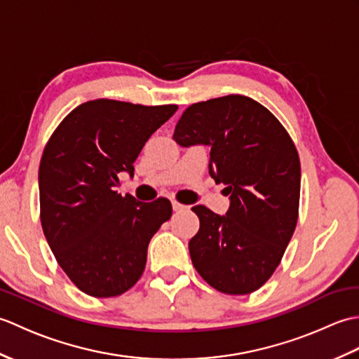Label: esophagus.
Segmentation results:
<instances>
[{"label": "esophagus", "mask_w": 359, "mask_h": 359, "mask_svg": "<svg viewBox=\"0 0 359 359\" xmlns=\"http://www.w3.org/2000/svg\"><path fill=\"white\" fill-rule=\"evenodd\" d=\"M187 207L185 205H182L180 202H177V201H172V210L174 211H182V210H185Z\"/></svg>", "instance_id": "34e87169"}]
</instances>
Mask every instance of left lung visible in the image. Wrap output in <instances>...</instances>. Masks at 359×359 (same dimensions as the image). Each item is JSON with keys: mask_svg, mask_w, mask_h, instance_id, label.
<instances>
[{"mask_svg": "<svg viewBox=\"0 0 359 359\" xmlns=\"http://www.w3.org/2000/svg\"><path fill=\"white\" fill-rule=\"evenodd\" d=\"M172 139L211 147L210 174L230 196L225 216L193 207L201 220L189 241L194 269L222 293L256 292L278 269L297 224L301 163L292 137L253 98L225 95L188 106Z\"/></svg>", "mask_w": 359, "mask_h": 359, "instance_id": "left-lung-1", "label": "left lung"}]
</instances>
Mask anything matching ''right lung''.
Returning <instances> with one entry per match:
<instances>
[{
	"label": "right lung",
	"instance_id": "right-lung-1",
	"mask_svg": "<svg viewBox=\"0 0 359 359\" xmlns=\"http://www.w3.org/2000/svg\"><path fill=\"white\" fill-rule=\"evenodd\" d=\"M177 104L98 100L63 118L43 151L38 187L43 233L75 287L94 297L120 296L147 265L152 236L172 215L171 202H140L116 191L134 175L144 143Z\"/></svg>",
	"mask_w": 359,
	"mask_h": 359
}]
</instances>
